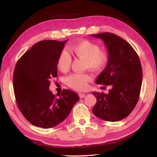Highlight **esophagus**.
Segmentation results:
<instances>
[{
	"instance_id": "obj_1",
	"label": "esophagus",
	"mask_w": 157,
	"mask_h": 157,
	"mask_svg": "<svg viewBox=\"0 0 157 157\" xmlns=\"http://www.w3.org/2000/svg\"><path fill=\"white\" fill-rule=\"evenodd\" d=\"M78 96H79L80 98H83L85 97V96H86V94H82V93H79L78 94Z\"/></svg>"
}]
</instances>
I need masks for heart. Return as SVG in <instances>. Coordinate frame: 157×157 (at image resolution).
Wrapping results in <instances>:
<instances>
[{
  "label": "heart",
  "instance_id": "b5f03b06",
  "mask_svg": "<svg viewBox=\"0 0 157 157\" xmlns=\"http://www.w3.org/2000/svg\"><path fill=\"white\" fill-rule=\"evenodd\" d=\"M69 50L76 58L84 60L85 68L99 71L105 68L109 61V54L106 51L101 50L98 44L88 40H84L71 45ZM72 59L66 51H62L57 59L56 65L61 71L66 72L71 67ZM91 77L87 73H75L66 78L69 86L77 90H84L88 86Z\"/></svg>",
  "mask_w": 157,
  "mask_h": 157
}]
</instances>
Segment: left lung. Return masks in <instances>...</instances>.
I'll return each mask as SVG.
<instances>
[{"label":"left lung","mask_w":157,"mask_h":157,"mask_svg":"<svg viewBox=\"0 0 157 157\" xmlns=\"http://www.w3.org/2000/svg\"><path fill=\"white\" fill-rule=\"evenodd\" d=\"M92 36L103 41L109 57L96 84L111 88L107 94L92 92L97 98L92 112L104 121H121L130 115L139 99L142 84L139 57L128 42L113 33H102Z\"/></svg>","instance_id":"8db88e82"}]
</instances>
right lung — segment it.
I'll use <instances>...</instances> for the list:
<instances>
[{"label":"right lung","instance_id":"right-lung-1","mask_svg":"<svg viewBox=\"0 0 157 157\" xmlns=\"http://www.w3.org/2000/svg\"><path fill=\"white\" fill-rule=\"evenodd\" d=\"M64 41L37 42L17 61L13 87L21 113L33 125L50 128L63 121L79 100L77 93L63 90L57 98L49 90L51 79L57 77L56 62Z\"/></svg>","mask_w":157,"mask_h":157}]
</instances>
